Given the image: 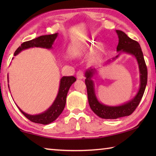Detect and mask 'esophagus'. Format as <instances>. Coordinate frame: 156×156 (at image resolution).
Returning a JSON list of instances; mask_svg holds the SVG:
<instances>
[{
  "instance_id": "esophagus-1",
  "label": "esophagus",
  "mask_w": 156,
  "mask_h": 156,
  "mask_svg": "<svg viewBox=\"0 0 156 156\" xmlns=\"http://www.w3.org/2000/svg\"><path fill=\"white\" fill-rule=\"evenodd\" d=\"M76 77L79 80H82V79H84V73L82 71H78V72L76 73Z\"/></svg>"
}]
</instances>
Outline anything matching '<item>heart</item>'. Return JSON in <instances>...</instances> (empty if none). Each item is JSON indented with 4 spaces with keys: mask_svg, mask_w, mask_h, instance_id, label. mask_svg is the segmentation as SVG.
I'll list each match as a JSON object with an SVG mask.
<instances>
[{
    "mask_svg": "<svg viewBox=\"0 0 156 156\" xmlns=\"http://www.w3.org/2000/svg\"><path fill=\"white\" fill-rule=\"evenodd\" d=\"M88 49H89V50H91V47H89V46H88Z\"/></svg>",
    "mask_w": 156,
    "mask_h": 156,
    "instance_id": "obj_1",
    "label": "heart"
}]
</instances>
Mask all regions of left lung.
<instances>
[{"instance_id":"8db88e82","label":"left lung","mask_w":156,"mask_h":156,"mask_svg":"<svg viewBox=\"0 0 156 156\" xmlns=\"http://www.w3.org/2000/svg\"><path fill=\"white\" fill-rule=\"evenodd\" d=\"M118 36V44L117 46V51L120 52L118 56L109 60L105 63V65L109 64L110 62L118 58L120 53H126L133 56L136 58L138 64L140 72V88L138 93L133 98L129 100L118 106H109L101 103L97 99L95 93V86L94 79L96 78L98 73L97 69L90 67L86 71L85 76V84L87 90L88 101L89 106L91 110L99 116L100 118L104 119H117L124 116L131 115L140 102L144 92L146 88L147 83V68L145 63L143 53L142 51L141 47L138 42L132 40L123 31L120 30H116Z\"/></svg>"}]
</instances>
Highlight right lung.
Here are the masks:
<instances>
[{
    "label": "right lung",
    "instance_id": "add662e5",
    "mask_svg": "<svg viewBox=\"0 0 156 156\" xmlns=\"http://www.w3.org/2000/svg\"><path fill=\"white\" fill-rule=\"evenodd\" d=\"M57 36L58 33L50 34V35L41 36L33 39V40L24 42L16 50V51L14 52V56H16L23 50L31 48V47H36L46 49H51L52 44H54ZM76 80V78L73 76H63V77H62L60 80L59 89L56 99L53 102V104L49 107V109H47L45 112L37 115H30L25 113L20 109L19 107H17L21 113L31 122L43 124V125H48V124L56 120L57 118L61 114L65 107L66 98H67L69 89Z\"/></svg>",
    "mask_w": 156,
    "mask_h": 156
}]
</instances>
